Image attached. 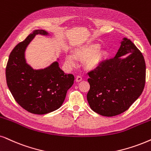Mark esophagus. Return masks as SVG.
<instances>
[{"instance_id":"esophagus-1","label":"esophagus","mask_w":151,"mask_h":151,"mask_svg":"<svg viewBox=\"0 0 151 151\" xmlns=\"http://www.w3.org/2000/svg\"><path fill=\"white\" fill-rule=\"evenodd\" d=\"M81 80H82V77H81V76H79V75L77 76V77H76V81L79 82V81H81Z\"/></svg>"}]
</instances>
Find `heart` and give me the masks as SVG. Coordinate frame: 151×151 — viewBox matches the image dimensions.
Masks as SVG:
<instances>
[{"label":"heart","mask_w":151,"mask_h":151,"mask_svg":"<svg viewBox=\"0 0 151 151\" xmlns=\"http://www.w3.org/2000/svg\"><path fill=\"white\" fill-rule=\"evenodd\" d=\"M100 45L96 44L83 45L77 47L74 50V56L77 59L84 60L88 58L86 66L90 70H95L101 64L103 60L106 58L105 51H98ZM66 63L70 66H73L76 63V59L71 54L67 55L65 57Z\"/></svg>","instance_id":"obj_1"}]
</instances>
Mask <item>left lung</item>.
Instances as JSON below:
<instances>
[{
    "mask_svg": "<svg viewBox=\"0 0 151 151\" xmlns=\"http://www.w3.org/2000/svg\"><path fill=\"white\" fill-rule=\"evenodd\" d=\"M131 53L126 58L121 56ZM90 107L104 116L121 114L142 95L146 82L144 56L130 40L124 38L113 58L104 60L88 73Z\"/></svg>",
    "mask_w": 151,
    "mask_h": 151,
    "instance_id": "8db88e82",
    "label": "left lung"
}]
</instances>
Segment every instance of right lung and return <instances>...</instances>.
<instances>
[{
  "instance_id": "1",
  "label": "right lung",
  "mask_w": 151,
  "mask_h": 151,
  "mask_svg": "<svg viewBox=\"0 0 151 151\" xmlns=\"http://www.w3.org/2000/svg\"><path fill=\"white\" fill-rule=\"evenodd\" d=\"M48 35L44 30H34L16 45L9 54L5 75L13 98L28 112L45 114L58 109L68 90L73 85V74H66L54 62L44 70H34L26 63L24 52L35 35Z\"/></svg>"
}]
</instances>
